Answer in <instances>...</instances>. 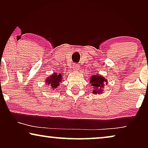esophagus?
Instances as JSON below:
<instances>
[{
  "instance_id": "esophagus-1",
  "label": "esophagus",
  "mask_w": 148,
  "mask_h": 148,
  "mask_svg": "<svg viewBox=\"0 0 148 148\" xmlns=\"http://www.w3.org/2000/svg\"><path fill=\"white\" fill-rule=\"evenodd\" d=\"M79 64H74L73 65V69L74 71H77V70H79Z\"/></svg>"
}]
</instances>
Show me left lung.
<instances>
[{
    "label": "left lung",
    "mask_w": 148,
    "mask_h": 148,
    "mask_svg": "<svg viewBox=\"0 0 148 148\" xmlns=\"http://www.w3.org/2000/svg\"><path fill=\"white\" fill-rule=\"evenodd\" d=\"M92 86L94 87L93 90V94H102L103 92L102 88L104 87L105 84H107V80L104 77L96 75H92L90 78V81Z\"/></svg>",
    "instance_id": "1"
}]
</instances>
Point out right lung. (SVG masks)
<instances>
[{
	"label": "right lung",
	"instance_id": "obj_1",
	"mask_svg": "<svg viewBox=\"0 0 148 148\" xmlns=\"http://www.w3.org/2000/svg\"><path fill=\"white\" fill-rule=\"evenodd\" d=\"M62 75L59 73H53V75L48 77V78L46 79V84L48 85L50 87L52 90L56 89L58 88V86L60 85V83L62 81Z\"/></svg>",
	"mask_w": 148,
	"mask_h": 148
}]
</instances>
